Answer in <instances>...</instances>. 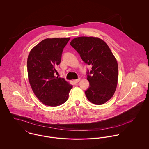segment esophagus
Returning <instances> with one entry per match:
<instances>
[{"label":"esophagus","instance_id":"34e87169","mask_svg":"<svg viewBox=\"0 0 149 149\" xmlns=\"http://www.w3.org/2000/svg\"><path fill=\"white\" fill-rule=\"evenodd\" d=\"M80 81V79H77V80H73V82H74V83L77 84V83H78Z\"/></svg>","mask_w":149,"mask_h":149}]
</instances>
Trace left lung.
<instances>
[{"label": "left lung", "instance_id": "1", "mask_svg": "<svg viewBox=\"0 0 149 149\" xmlns=\"http://www.w3.org/2000/svg\"><path fill=\"white\" fill-rule=\"evenodd\" d=\"M70 45L85 63L92 66L87 72L89 88L85 92L88 100L96 105L104 104L114 95L118 84V65L106 43L98 37H79Z\"/></svg>", "mask_w": 149, "mask_h": 149}]
</instances>
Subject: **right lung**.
Returning a JSON list of instances; mask_svg holds the SVG:
<instances>
[{"mask_svg":"<svg viewBox=\"0 0 149 149\" xmlns=\"http://www.w3.org/2000/svg\"><path fill=\"white\" fill-rule=\"evenodd\" d=\"M70 38H46L35 46L27 58L28 79L36 97L43 104L60 106L68 99L73 86L63 78L56 77L64 47Z\"/></svg>","mask_w":149,"mask_h":149,"instance_id":"right-lung-1","label":"right lung"}]
</instances>
